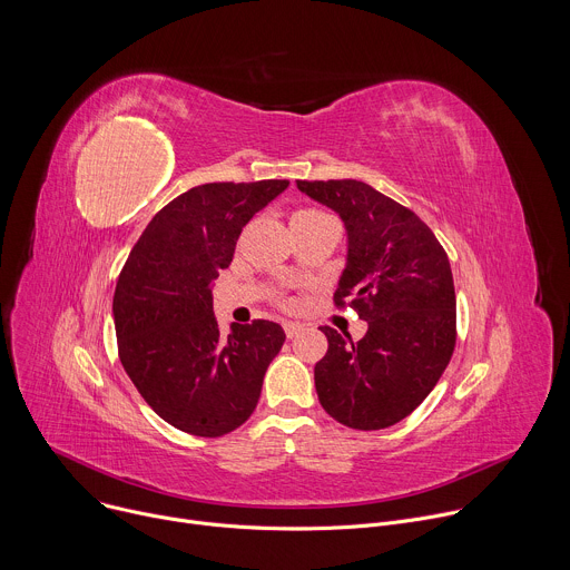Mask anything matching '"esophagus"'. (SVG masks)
Returning a JSON list of instances; mask_svg holds the SVG:
<instances>
[{"instance_id":"esophagus-1","label":"esophagus","mask_w":570,"mask_h":570,"mask_svg":"<svg viewBox=\"0 0 570 570\" xmlns=\"http://www.w3.org/2000/svg\"><path fill=\"white\" fill-rule=\"evenodd\" d=\"M302 330H304V324H299V322H284V332L288 338H295Z\"/></svg>"}]
</instances>
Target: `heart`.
Instances as JSON below:
<instances>
[{
  "instance_id": "heart-1",
  "label": "heart",
  "mask_w": 570,
  "mask_h": 570,
  "mask_svg": "<svg viewBox=\"0 0 570 570\" xmlns=\"http://www.w3.org/2000/svg\"><path fill=\"white\" fill-rule=\"evenodd\" d=\"M322 216H327V214L320 209H299L293 218H322Z\"/></svg>"
}]
</instances>
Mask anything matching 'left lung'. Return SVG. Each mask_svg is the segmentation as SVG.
<instances>
[{"label":"left lung","mask_w":570,"mask_h":570,"mask_svg":"<svg viewBox=\"0 0 570 570\" xmlns=\"http://www.w3.org/2000/svg\"><path fill=\"white\" fill-rule=\"evenodd\" d=\"M347 227V268L334 293L367 334L320 327L330 347L315 363L322 409L336 422L379 431L409 417L431 394L455 350L451 264L431 227L409 207L358 180H297Z\"/></svg>","instance_id":"left-lung-1"}]
</instances>
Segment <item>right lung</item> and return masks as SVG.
Wrapping results in <instances>:
<instances>
[{
	"instance_id": "add662e5",
	"label": "right lung",
	"mask_w": 570,
	"mask_h": 570,
	"mask_svg": "<svg viewBox=\"0 0 570 570\" xmlns=\"http://www.w3.org/2000/svg\"><path fill=\"white\" fill-rule=\"evenodd\" d=\"M288 180L209 183L161 207L132 246L117 288L119 361L150 409L171 426L220 438L257 409L286 334L277 322L232 324L220 334L212 282L238 234Z\"/></svg>"
}]
</instances>
